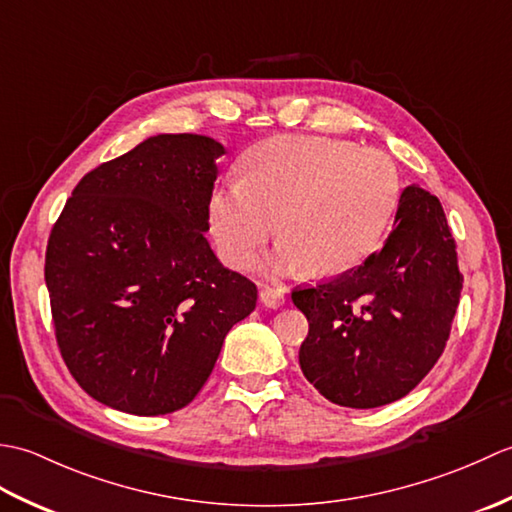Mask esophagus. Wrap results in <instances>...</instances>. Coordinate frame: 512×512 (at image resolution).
Returning <instances> with one entry per match:
<instances>
[{"label": "esophagus", "mask_w": 512, "mask_h": 512, "mask_svg": "<svg viewBox=\"0 0 512 512\" xmlns=\"http://www.w3.org/2000/svg\"><path fill=\"white\" fill-rule=\"evenodd\" d=\"M259 297H262V303L266 308H273V310L281 308L286 303L284 292H281L279 288H273V286H264L262 292H259Z\"/></svg>", "instance_id": "34e87169"}]
</instances>
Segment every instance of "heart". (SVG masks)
Here are the masks:
<instances>
[{"label":"heart","instance_id":"heart-1","mask_svg":"<svg viewBox=\"0 0 512 512\" xmlns=\"http://www.w3.org/2000/svg\"><path fill=\"white\" fill-rule=\"evenodd\" d=\"M400 195L394 160L334 138L281 136L246 158V176L217 187L211 228L228 264L246 268L277 228L279 270L332 277L363 264L383 239Z\"/></svg>","mask_w":512,"mask_h":512}]
</instances>
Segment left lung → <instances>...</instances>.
<instances>
[{"instance_id":"left-lung-1","label":"left lung","mask_w":512,"mask_h":512,"mask_svg":"<svg viewBox=\"0 0 512 512\" xmlns=\"http://www.w3.org/2000/svg\"><path fill=\"white\" fill-rule=\"evenodd\" d=\"M462 284L440 200L411 184L387 242L361 266L292 288L310 323L303 376L341 407L374 409L407 396L447 347Z\"/></svg>"}]
</instances>
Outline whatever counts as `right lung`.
I'll return each mask as SVG.
<instances>
[{
	"instance_id": "right-lung-1",
	"label": "right lung",
	"mask_w": 512,
	"mask_h": 512,
	"mask_svg": "<svg viewBox=\"0 0 512 512\" xmlns=\"http://www.w3.org/2000/svg\"><path fill=\"white\" fill-rule=\"evenodd\" d=\"M224 147L160 134L103 162L72 191L46 248L59 352L83 391L136 416L198 396L257 286L206 242Z\"/></svg>"
}]
</instances>
